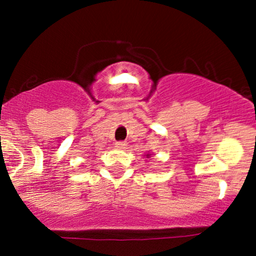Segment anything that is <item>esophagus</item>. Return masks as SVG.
I'll return each instance as SVG.
<instances>
[{"mask_svg":"<svg viewBox=\"0 0 256 256\" xmlns=\"http://www.w3.org/2000/svg\"><path fill=\"white\" fill-rule=\"evenodd\" d=\"M126 146H128V143H126L125 140H116V146L119 149H124Z\"/></svg>","mask_w":256,"mask_h":256,"instance_id":"obj_1","label":"esophagus"}]
</instances>
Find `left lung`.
Instances as JSON below:
<instances>
[{"mask_svg": "<svg viewBox=\"0 0 256 256\" xmlns=\"http://www.w3.org/2000/svg\"><path fill=\"white\" fill-rule=\"evenodd\" d=\"M146 156H149V155H146Z\"/></svg>", "mask_w": 256, "mask_h": 256, "instance_id": "obj_1", "label": "left lung"}]
</instances>
